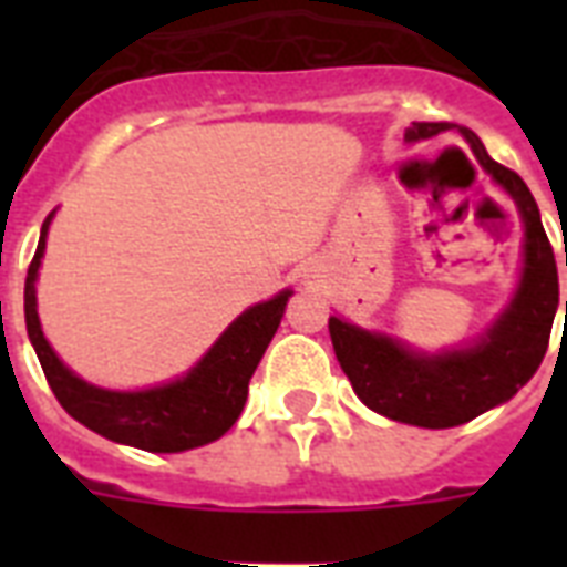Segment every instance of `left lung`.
Returning a JSON list of instances; mask_svg holds the SVG:
<instances>
[{"label":"left lung","mask_w":567,"mask_h":567,"mask_svg":"<svg viewBox=\"0 0 567 567\" xmlns=\"http://www.w3.org/2000/svg\"><path fill=\"white\" fill-rule=\"evenodd\" d=\"M447 128L450 123H412L405 141H426ZM462 135L483 164V171L515 199L524 223V267L518 291L506 311L480 341L435 355L417 353L382 332L329 318V336L338 362L353 382L359 400L391 421L426 430H447L474 421L476 414L518 394V388L527 385L545 359L559 306L554 247L542 226L536 199L518 173L485 153L483 141L471 128H462Z\"/></svg>","instance_id":"obj_1"}]
</instances>
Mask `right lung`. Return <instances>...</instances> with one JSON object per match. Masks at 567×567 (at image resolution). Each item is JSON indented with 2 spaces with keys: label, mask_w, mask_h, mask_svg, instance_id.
I'll return each mask as SVG.
<instances>
[{
  "label": "right lung",
  "mask_w": 567,
  "mask_h": 567,
  "mask_svg": "<svg viewBox=\"0 0 567 567\" xmlns=\"http://www.w3.org/2000/svg\"><path fill=\"white\" fill-rule=\"evenodd\" d=\"M52 214L40 229L38 252L25 276V329L31 347L47 373V382L64 412L100 432L102 439L150 450V453H182L203 447L231 430L247 403L249 379L256 373L270 338L282 323L291 291H279L274 300L256 302L223 332L208 353L190 368L188 377L146 391H109L75 377L43 338L38 318L40 258L47 249V229Z\"/></svg>",
  "instance_id": "obj_1"
}]
</instances>
